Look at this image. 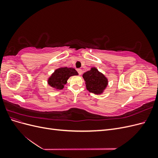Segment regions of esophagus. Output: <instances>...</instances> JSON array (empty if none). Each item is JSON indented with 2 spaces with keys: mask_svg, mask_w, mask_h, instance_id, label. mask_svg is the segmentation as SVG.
Returning a JSON list of instances; mask_svg holds the SVG:
<instances>
[{
  "mask_svg": "<svg viewBox=\"0 0 158 158\" xmlns=\"http://www.w3.org/2000/svg\"><path fill=\"white\" fill-rule=\"evenodd\" d=\"M77 71H78V74H79L80 75H81V74H82V69H77Z\"/></svg>",
  "mask_w": 158,
  "mask_h": 158,
  "instance_id": "obj_1",
  "label": "esophagus"
}]
</instances>
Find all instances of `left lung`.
<instances>
[{
    "mask_svg": "<svg viewBox=\"0 0 158 158\" xmlns=\"http://www.w3.org/2000/svg\"><path fill=\"white\" fill-rule=\"evenodd\" d=\"M86 89L89 92L100 95L104 92L108 85V79L97 68L92 67L82 75Z\"/></svg>",
    "mask_w": 158,
    "mask_h": 158,
    "instance_id": "obj_1",
    "label": "left lung"
}]
</instances>
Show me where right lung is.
I'll return each mask as SVG.
<instances>
[{
  "label": "right lung",
  "mask_w": 158,
  "mask_h": 158,
  "mask_svg": "<svg viewBox=\"0 0 158 158\" xmlns=\"http://www.w3.org/2000/svg\"><path fill=\"white\" fill-rule=\"evenodd\" d=\"M78 75V72L73 68L59 67L56 69L47 80V84L55 90L63 89L70 76Z\"/></svg>",
  "instance_id": "1"
}]
</instances>
